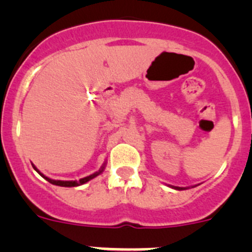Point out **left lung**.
Returning a JSON list of instances; mask_svg holds the SVG:
<instances>
[{"instance_id": "obj_1", "label": "left lung", "mask_w": 252, "mask_h": 252, "mask_svg": "<svg viewBox=\"0 0 252 252\" xmlns=\"http://www.w3.org/2000/svg\"><path fill=\"white\" fill-rule=\"evenodd\" d=\"M172 188H174V189H177V190H182L183 188H179V187H172Z\"/></svg>"}]
</instances>
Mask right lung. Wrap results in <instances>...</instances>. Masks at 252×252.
I'll return each mask as SVG.
<instances>
[{
  "instance_id": "add662e5",
  "label": "right lung",
  "mask_w": 252,
  "mask_h": 252,
  "mask_svg": "<svg viewBox=\"0 0 252 252\" xmlns=\"http://www.w3.org/2000/svg\"><path fill=\"white\" fill-rule=\"evenodd\" d=\"M34 167V169L35 171L37 172V173H39L40 175H41V177H44L45 179L47 180V182H50L51 184H53V185H60V187H67V188H70V187H78V185H83V184H85L86 182H89V180H91L93 179V178H95V177H97L98 174H101L103 172V168H105V164H103L102 167H101V169L98 172H96V173H94V174H91V175H89V177H85V178H83V179H80L79 180V182H64V180H53V179H50V178H47V177H45L44 174L42 173H40V171H37V168L35 166H32Z\"/></svg>"
}]
</instances>
